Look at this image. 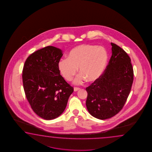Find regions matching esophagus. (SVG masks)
<instances>
[{
    "label": "esophagus",
    "mask_w": 152,
    "mask_h": 152,
    "mask_svg": "<svg viewBox=\"0 0 152 152\" xmlns=\"http://www.w3.org/2000/svg\"><path fill=\"white\" fill-rule=\"evenodd\" d=\"M79 90H80V88H79V87H74V91H75V92Z\"/></svg>",
    "instance_id": "obj_1"
}]
</instances>
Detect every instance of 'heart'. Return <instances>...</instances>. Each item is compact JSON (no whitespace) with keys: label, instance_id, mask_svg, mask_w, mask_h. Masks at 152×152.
Instances as JSON below:
<instances>
[{"label":"heart","instance_id":"heart-1","mask_svg":"<svg viewBox=\"0 0 152 152\" xmlns=\"http://www.w3.org/2000/svg\"><path fill=\"white\" fill-rule=\"evenodd\" d=\"M107 60V53L103 47L81 45L72 49L67 58L58 61V70L65 80L71 81L78 68L80 75L75 79V84H82L86 80L93 83L103 75Z\"/></svg>","mask_w":152,"mask_h":152}]
</instances>
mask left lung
<instances>
[{
    "mask_svg": "<svg viewBox=\"0 0 152 152\" xmlns=\"http://www.w3.org/2000/svg\"><path fill=\"white\" fill-rule=\"evenodd\" d=\"M112 55L99 79L86 88V105L91 115L106 120L118 113L129 96L134 79L131 59L123 49L113 43Z\"/></svg>",
    "mask_w": 152,
    "mask_h": 152,
    "instance_id": "obj_1",
    "label": "left lung"
}]
</instances>
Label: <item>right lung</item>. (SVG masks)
Returning a JSON list of instances; mask_svg holds the SVG:
<instances>
[{"label": "right lung", "instance_id": "right-lung-1", "mask_svg": "<svg viewBox=\"0 0 152 152\" xmlns=\"http://www.w3.org/2000/svg\"><path fill=\"white\" fill-rule=\"evenodd\" d=\"M60 49L47 46L33 53L23 67V87L33 111L46 120H53L64 111L73 87L60 75L58 62Z\"/></svg>", "mask_w": 152, "mask_h": 152}]
</instances>
